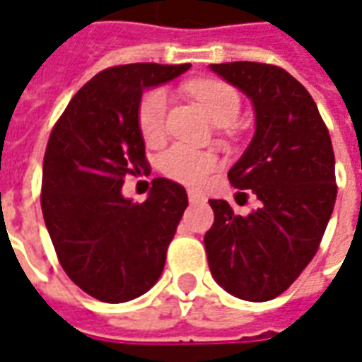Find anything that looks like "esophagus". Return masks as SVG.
<instances>
[{"label": "esophagus", "instance_id": "34e87169", "mask_svg": "<svg viewBox=\"0 0 362 362\" xmlns=\"http://www.w3.org/2000/svg\"><path fill=\"white\" fill-rule=\"evenodd\" d=\"M189 200H191L192 204H194V202H200V200H202V194H200L199 191H189Z\"/></svg>", "mask_w": 362, "mask_h": 362}]
</instances>
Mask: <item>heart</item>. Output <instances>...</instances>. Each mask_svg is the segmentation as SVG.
<instances>
[{
  "label": "heart",
  "instance_id": "heart-1",
  "mask_svg": "<svg viewBox=\"0 0 362 362\" xmlns=\"http://www.w3.org/2000/svg\"><path fill=\"white\" fill-rule=\"evenodd\" d=\"M189 90L216 125L231 123L239 115L241 100L233 86L221 81H194ZM165 112H168V92L156 88L144 94L139 105V129L146 144H158L165 134ZM160 168L168 177L187 185H200L208 173L216 168V158L206 152H199L189 146L177 144L170 148L160 160Z\"/></svg>",
  "mask_w": 362,
  "mask_h": 362
}]
</instances>
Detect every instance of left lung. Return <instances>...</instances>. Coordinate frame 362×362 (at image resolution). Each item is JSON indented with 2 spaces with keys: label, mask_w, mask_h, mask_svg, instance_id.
Masks as SVG:
<instances>
[{
  "label": "left lung",
  "mask_w": 362,
  "mask_h": 362,
  "mask_svg": "<svg viewBox=\"0 0 362 362\" xmlns=\"http://www.w3.org/2000/svg\"><path fill=\"white\" fill-rule=\"evenodd\" d=\"M210 69L255 107V136L228 177L260 206L237 216L226 200H208V266L233 297L262 303L286 291L318 250L336 204L334 148L315 100L287 71L255 62Z\"/></svg>",
  "instance_id": "1"
}]
</instances>
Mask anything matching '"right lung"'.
Masks as SVG:
<instances>
[{"instance_id": "1", "label": "right lung", "mask_w": 362, "mask_h": 362, "mask_svg": "<svg viewBox=\"0 0 362 362\" xmlns=\"http://www.w3.org/2000/svg\"><path fill=\"white\" fill-rule=\"evenodd\" d=\"M191 65L129 63L98 73L55 123L42 170V214L63 270L90 297L125 303L162 276L189 204L175 181L156 177L142 204L125 199L127 175L148 170L139 129L142 92Z\"/></svg>"}]
</instances>
